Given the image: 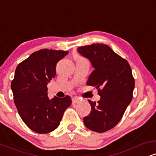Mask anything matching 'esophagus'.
Here are the masks:
<instances>
[{
  "mask_svg": "<svg viewBox=\"0 0 156 156\" xmlns=\"http://www.w3.org/2000/svg\"><path fill=\"white\" fill-rule=\"evenodd\" d=\"M79 101H80V100L78 99V98H73V104H76V103H78Z\"/></svg>",
  "mask_w": 156,
  "mask_h": 156,
  "instance_id": "obj_1",
  "label": "esophagus"
}]
</instances>
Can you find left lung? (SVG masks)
<instances>
[{"mask_svg": "<svg viewBox=\"0 0 156 156\" xmlns=\"http://www.w3.org/2000/svg\"><path fill=\"white\" fill-rule=\"evenodd\" d=\"M78 51L94 68L87 84L96 87L101 96L98 103L88 100L91 112L83 117L84 125L89 130L103 133L119 123L132 101L135 80L131 68L106 44L82 46Z\"/></svg>", "mask_w": 156, "mask_h": 156, "instance_id": "left-lung-1", "label": "left lung"}]
</instances>
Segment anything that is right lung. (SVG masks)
<instances>
[{
    "mask_svg": "<svg viewBox=\"0 0 156 156\" xmlns=\"http://www.w3.org/2000/svg\"><path fill=\"white\" fill-rule=\"evenodd\" d=\"M69 51L42 49L17 65L11 83L14 101L21 119L30 129L48 133L58 128L72 103L69 96L49 99L47 84L55 76L58 61Z\"/></svg>",
    "mask_w": 156,
    "mask_h": 156,
    "instance_id": "obj_1",
    "label": "right lung"
}]
</instances>
